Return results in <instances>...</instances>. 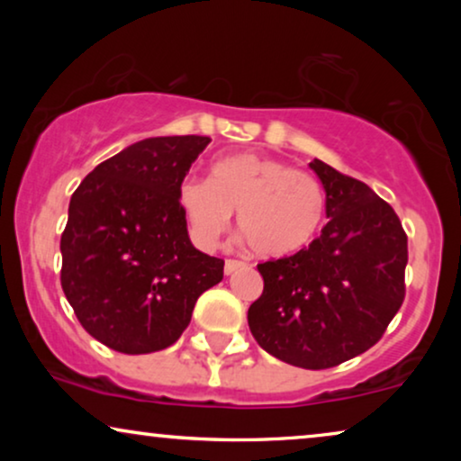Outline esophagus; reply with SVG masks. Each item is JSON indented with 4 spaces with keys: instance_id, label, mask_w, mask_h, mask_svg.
<instances>
[{
    "instance_id": "obj_1",
    "label": "esophagus",
    "mask_w": 461,
    "mask_h": 461,
    "mask_svg": "<svg viewBox=\"0 0 461 461\" xmlns=\"http://www.w3.org/2000/svg\"><path fill=\"white\" fill-rule=\"evenodd\" d=\"M243 267H245V264L239 262V260H226V262H224V275L237 273V270L243 268Z\"/></svg>"
}]
</instances>
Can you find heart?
<instances>
[{"mask_svg":"<svg viewBox=\"0 0 461 461\" xmlns=\"http://www.w3.org/2000/svg\"><path fill=\"white\" fill-rule=\"evenodd\" d=\"M178 203L199 248H216L239 212V232L270 260L306 249L325 218L323 191L311 174L254 153L218 159L210 182L185 180Z\"/></svg>","mask_w":461,"mask_h":461,"instance_id":"1","label":"heart"}]
</instances>
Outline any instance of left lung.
<instances>
[{
    "label": "left lung",
    "mask_w": 461,
    "mask_h": 461,
    "mask_svg": "<svg viewBox=\"0 0 461 461\" xmlns=\"http://www.w3.org/2000/svg\"><path fill=\"white\" fill-rule=\"evenodd\" d=\"M325 188L330 222L298 254L258 264L264 292L248 311L268 355L327 369L363 355L405 300L407 235L386 201L321 159L308 163Z\"/></svg>",
    "instance_id": "obj_1"
}]
</instances>
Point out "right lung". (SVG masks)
Listing matches in <instances>:
<instances>
[{
  "label": "right lung",
  "instance_id": "1",
  "mask_svg": "<svg viewBox=\"0 0 461 461\" xmlns=\"http://www.w3.org/2000/svg\"><path fill=\"white\" fill-rule=\"evenodd\" d=\"M207 136L130 144L86 176L60 237V283L84 330L123 355L172 346L224 260L194 249L178 188Z\"/></svg>",
  "mask_w": 461,
  "mask_h": 461
}]
</instances>
